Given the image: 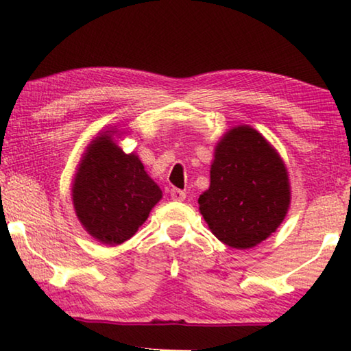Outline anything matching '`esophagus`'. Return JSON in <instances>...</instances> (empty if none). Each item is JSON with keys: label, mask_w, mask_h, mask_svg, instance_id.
I'll return each instance as SVG.
<instances>
[{"label": "esophagus", "mask_w": 351, "mask_h": 351, "mask_svg": "<svg viewBox=\"0 0 351 351\" xmlns=\"http://www.w3.org/2000/svg\"><path fill=\"white\" fill-rule=\"evenodd\" d=\"M170 197L173 201H184L186 199V192H182V190H180V189H171Z\"/></svg>", "instance_id": "1"}]
</instances>
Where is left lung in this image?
Listing matches in <instances>:
<instances>
[{"label": "left lung", "instance_id": "1", "mask_svg": "<svg viewBox=\"0 0 351 351\" xmlns=\"http://www.w3.org/2000/svg\"><path fill=\"white\" fill-rule=\"evenodd\" d=\"M288 171L257 130L240 125L223 136L199 212L224 245L249 249L276 232L289 209Z\"/></svg>", "mask_w": 351, "mask_h": 351}]
</instances>
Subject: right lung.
<instances>
[{
    "mask_svg": "<svg viewBox=\"0 0 351 351\" xmlns=\"http://www.w3.org/2000/svg\"><path fill=\"white\" fill-rule=\"evenodd\" d=\"M112 133L104 132L86 148L74 178L73 204L88 234L116 246L138 232L162 192L139 158L116 145Z\"/></svg>",
    "mask_w": 351,
    "mask_h": 351,
    "instance_id": "add662e5",
    "label": "right lung"
}]
</instances>
